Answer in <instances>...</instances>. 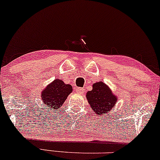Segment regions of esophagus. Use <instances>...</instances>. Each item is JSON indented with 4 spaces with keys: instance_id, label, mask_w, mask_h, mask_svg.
<instances>
[{
    "instance_id": "1",
    "label": "esophagus",
    "mask_w": 160,
    "mask_h": 160,
    "mask_svg": "<svg viewBox=\"0 0 160 160\" xmlns=\"http://www.w3.org/2000/svg\"><path fill=\"white\" fill-rule=\"evenodd\" d=\"M76 92L78 93V94H83L85 92V89L83 88H80V87H78L76 88Z\"/></svg>"
}]
</instances>
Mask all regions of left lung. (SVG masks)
Listing matches in <instances>:
<instances>
[{"label":"left lung","mask_w":160,"mask_h":160,"mask_svg":"<svg viewBox=\"0 0 160 160\" xmlns=\"http://www.w3.org/2000/svg\"><path fill=\"white\" fill-rule=\"evenodd\" d=\"M86 98L91 108L99 116L110 112L117 101L116 94H113L109 87L101 81L93 84L92 90L86 93Z\"/></svg>","instance_id":"left-lung-1"}]
</instances>
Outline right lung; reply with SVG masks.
I'll return each instance as SVG.
<instances>
[{
	"instance_id": "right-lung-1",
	"label": "right lung",
	"mask_w": 160,
	"mask_h": 160,
	"mask_svg": "<svg viewBox=\"0 0 160 160\" xmlns=\"http://www.w3.org/2000/svg\"><path fill=\"white\" fill-rule=\"evenodd\" d=\"M72 92V86L71 85L65 84L62 80L56 79L43 90L41 100L45 106L55 111L62 106Z\"/></svg>"
}]
</instances>
